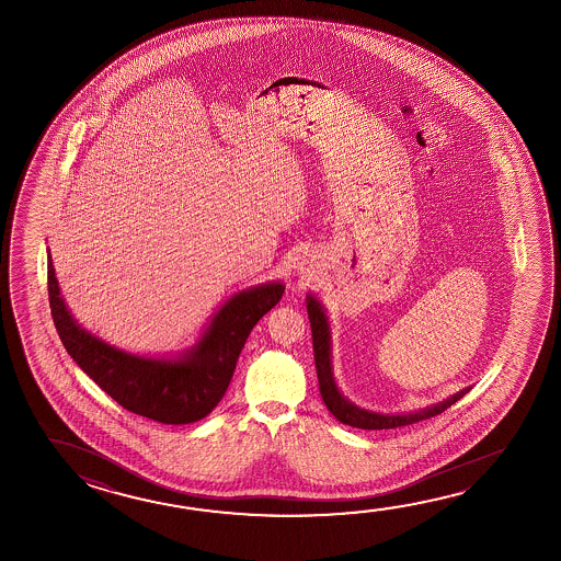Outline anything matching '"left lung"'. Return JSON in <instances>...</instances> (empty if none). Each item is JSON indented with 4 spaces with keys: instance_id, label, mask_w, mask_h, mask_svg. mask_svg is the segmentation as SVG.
Returning a JSON list of instances; mask_svg holds the SVG:
<instances>
[{
    "instance_id": "1",
    "label": "left lung",
    "mask_w": 561,
    "mask_h": 561,
    "mask_svg": "<svg viewBox=\"0 0 561 561\" xmlns=\"http://www.w3.org/2000/svg\"><path fill=\"white\" fill-rule=\"evenodd\" d=\"M307 305V314H309V323H311V333H313V354L314 368H317V378H319V390L323 398L327 410L333 413L334 417L344 425L358 427V430H393V427H402L410 423L430 420L433 415H439L447 408H451L453 403L461 400L465 393L471 390L462 388L457 393H453L449 398H445L443 402L433 403L422 410L415 412L402 413H383L373 412L360 408L356 403L351 402L339 388L336 378H334L333 368V331H331V321L324 305L317 299V295L307 294L305 297Z\"/></svg>"
}]
</instances>
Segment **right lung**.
Returning <instances> with one entry per match:
<instances>
[{"mask_svg": "<svg viewBox=\"0 0 561 561\" xmlns=\"http://www.w3.org/2000/svg\"><path fill=\"white\" fill-rule=\"evenodd\" d=\"M47 282L57 333L82 373L122 408L168 425L198 422L217 408L248 334L285 291L284 282L247 287L218 307L193 346L178 354H139L110 344L75 319L60 295L49 248Z\"/></svg>", "mask_w": 561, "mask_h": 561, "instance_id": "obj_1", "label": "right lung"}]
</instances>
